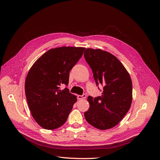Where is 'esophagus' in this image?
Wrapping results in <instances>:
<instances>
[{"mask_svg": "<svg viewBox=\"0 0 160 160\" xmlns=\"http://www.w3.org/2000/svg\"><path fill=\"white\" fill-rule=\"evenodd\" d=\"M86 94H83V95H78V99H80V100H82V99H83V98H86Z\"/></svg>", "mask_w": 160, "mask_h": 160, "instance_id": "obj_1", "label": "esophagus"}]
</instances>
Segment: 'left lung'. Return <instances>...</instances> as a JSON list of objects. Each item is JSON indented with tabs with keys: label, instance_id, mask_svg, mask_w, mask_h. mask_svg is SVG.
I'll list each match as a JSON object with an SVG mask.
<instances>
[{
	"label": "left lung",
	"instance_id": "8db88e82",
	"mask_svg": "<svg viewBox=\"0 0 160 160\" xmlns=\"http://www.w3.org/2000/svg\"><path fill=\"white\" fill-rule=\"evenodd\" d=\"M84 57L93 73L96 83L104 86L102 95L88 97L87 122L99 130L112 128L123 119L132 101V82L122 63L110 52L87 48Z\"/></svg>",
	"mask_w": 160,
	"mask_h": 160
}]
</instances>
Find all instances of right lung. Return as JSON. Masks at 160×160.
<instances>
[{
	"mask_svg": "<svg viewBox=\"0 0 160 160\" xmlns=\"http://www.w3.org/2000/svg\"><path fill=\"white\" fill-rule=\"evenodd\" d=\"M84 47L51 48L39 57L25 80V95L33 118L46 130H54L66 122L77 96L69 89V72L82 57Z\"/></svg>",
	"mask_w": 160,
	"mask_h": 160,
	"instance_id": "1",
	"label": "right lung"
}]
</instances>
